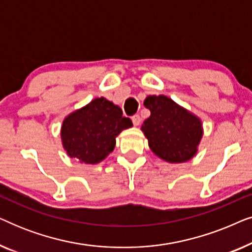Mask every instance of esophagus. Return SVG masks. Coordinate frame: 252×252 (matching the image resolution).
Returning <instances> with one entry per match:
<instances>
[{"label":"esophagus","instance_id":"1","mask_svg":"<svg viewBox=\"0 0 252 252\" xmlns=\"http://www.w3.org/2000/svg\"><path fill=\"white\" fill-rule=\"evenodd\" d=\"M132 122H133V124L135 126H139L140 123H141V117L139 115H134L132 117Z\"/></svg>","mask_w":252,"mask_h":252}]
</instances>
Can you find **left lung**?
I'll return each instance as SVG.
<instances>
[{"instance_id": "obj_1", "label": "left lung", "mask_w": 252, "mask_h": 252, "mask_svg": "<svg viewBox=\"0 0 252 252\" xmlns=\"http://www.w3.org/2000/svg\"><path fill=\"white\" fill-rule=\"evenodd\" d=\"M143 104L150 117L141 129L153 153L173 164L191 159L203 136L201 119L164 95L148 96Z\"/></svg>"}]
</instances>
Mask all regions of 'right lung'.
Returning a JSON list of instances; mask_svg holds the SVG:
<instances>
[{"label":"right lung","instance_id":"1","mask_svg":"<svg viewBox=\"0 0 252 252\" xmlns=\"http://www.w3.org/2000/svg\"><path fill=\"white\" fill-rule=\"evenodd\" d=\"M122 109L104 97H97L64 119L62 143L66 154L85 164H97L116 146V137L132 127Z\"/></svg>","mask_w":252,"mask_h":252}]
</instances>
